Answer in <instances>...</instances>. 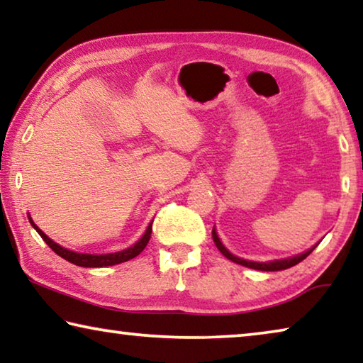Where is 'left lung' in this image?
I'll use <instances>...</instances> for the list:
<instances>
[{
	"label": "left lung",
	"instance_id": "8db88e82",
	"mask_svg": "<svg viewBox=\"0 0 363 363\" xmlns=\"http://www.w3.org/2000/svg\"><path fill=\"white\" fill-rule=\"evenodd\" d=\"M213 240H214V245H216L218 247V250L220 251V253H223L227 259H230V261H233V262H237V264H242V266H245V267H250V269H256V270H266V272H272V270H284V269H288V267H293V266H296L298 262H301L303 259H306L307 256H309L312 251L315 250V247H312L311 250H307L306 253H303V255H298V256H293V257H288V259H280V261H270V262H253V261H245V259H242V257H237V256H233L232 253H229V251H227V248L224 247L223 243H220V240H219V237H218V233H216V230L213 229Z\"/></svg>",
	"mask_w": 363,
	"mask_h": 363
}]
</instances>
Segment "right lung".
Wrapping results in <instances>:
<instances>
[{
  "mask_svg": "<svg viewBox=\"0 0 363 363\" xmlns=\"http://www.w3.org/2000/svg\"><path fill=\"white\" fill-rule=\"evenodd\" d=\"M28 219H30V224L35 227V230L40 233L43 240L48 243V247L51 248L54 253L59 255L60 257H64L65 261L75 264V266H82V267H106V266H115V264L130 261V259H133V257H136L139 253H143V250L147 247V243H149V240H150V233H152V223H150L149 227H147V230L143 235V238H140V240L131 248L118 251V253H108V255H83V253H75V251L65 250L64 247H60V245H57L56 242H52L45 232L36 227L32 218H28Z\"/></svg>",
  "mask_w": 363,
  "mask_h": 363,
  "instance_id": "1",
  "label": "right lung"
}]
</instances>
